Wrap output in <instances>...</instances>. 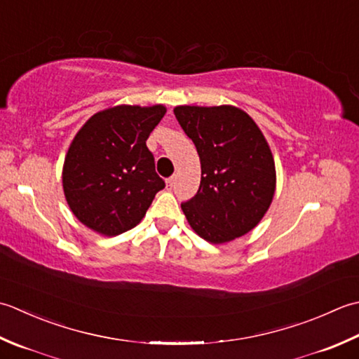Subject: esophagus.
I'll list each match as a JSON object with an SVG mask.
<instances>
[{
    "instance_id": "esophagus-1",
    "label": "esophagus",
    "mask_w": 359,
    "mask_h": 359,
    "mask_svg": "<svg viewBox=\"0 0 359 359\" xmlns=\"http://www.w3.org/2000/svg\"><path fill=\"white\" fill-rule=\"evenodd\" d=\"M167 182V187H169V189H172L173 186H175V177H172V178H169V180H167L165 181Z\"/></svg>"
}]
</instances>
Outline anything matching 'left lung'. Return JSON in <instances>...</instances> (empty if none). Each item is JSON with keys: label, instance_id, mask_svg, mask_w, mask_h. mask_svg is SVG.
Listing matches in <instances>:
<instances>
[{"label": "left lung", "instance_id": "8db88e82", "mask_svg": "<svg viewBox=\"0 0 359 359\" xmlns=\"http://www.w3.org/2000/svg\"><path fill=\"white\" fill-rule=\"evenodd\" d=\"M173 113L201 163L198 192L181 204L190 228L214 245L245 236L266 214L276 190L265 136L250 114L232 105H181Z\"/></svg>", "mask_w": 359, "mask_h": 359}]
</instances>
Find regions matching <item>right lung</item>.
I'll use <instances>...</instances> for the list:
<instances>
[{"mask_svg":"<svg viewBox=\"0 0 359 359\" xmlns=\"http://www.w3.org/2000/svg\"><path fill=\"white\" fill-rule=\"evenodd\" d=\"M164 114V105H118L77 131L62 180L69 209L86 228L107 237L135 228L165 187L145 144Z\"/></svg>","mask_w":359,"mask_h":359,"instance_id":"add662e5","label":"right lung"}]
</instances>
